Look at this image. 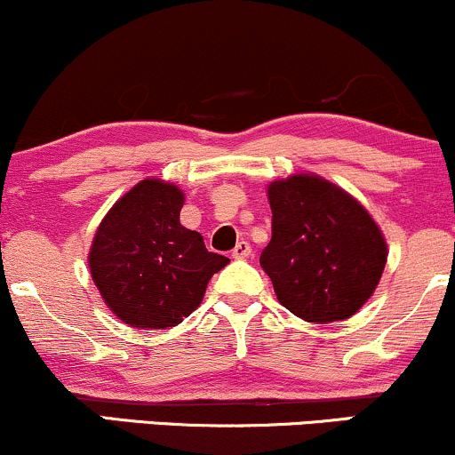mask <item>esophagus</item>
I'll use <instances>...</instances> for the list:
<instances>
[{
  "instance_id": "34e87169",
  "label": "esophagus",
  "mask_w": 455,
  "mask_h": 455,
  "mask_svg": "<svg viewBox=\"0 0 455 455\" xmlns=\"http://www.w3.org/2000/svg\"><path fill=\"white\" fill-rule=\"evenodd\" d=\"M250 252H252V245H250L248 242H237V245L233 248V259H248Z\"/></svg>"
}]
</instances>
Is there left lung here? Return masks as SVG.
<instances>
[{
	"label": "left lung",
	"mask_w": 455,
	"mask_h": 455,
	"mask_svg": "<svg viewBox=\"0 0 455 455\" xmlns=\"http://www.w3.org/2000/svg\"><path fill=\"white\" fill-rule=\"evenodd\" d=\"M271 242L260 267L278 301L307 323L353 316L377 289L387 243L351 195L316 175L269 186Z\"/></svg>",
	"instance_id": "obj_1"
}]
</instances>
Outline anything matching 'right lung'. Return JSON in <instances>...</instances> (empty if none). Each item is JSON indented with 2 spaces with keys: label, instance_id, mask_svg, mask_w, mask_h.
<instances>
[{
  "label": "right lung",
  "instance_id": "1",
  "mask_svg": "<svg viewBox=\"0 0 455 455\" xmlns=\"http://www.w3.org/2000/svg\"><path fill=\"white\" fill-rule=\"evenodd\" d=\"M184 192L143 180L104 216L90 252L104 304L130 327L166 329L190 316L207 282L228 263L201 233L181 227Z\"/></svg>",
  "mask_w": 455,
  "mask_h": 455
}]
</instances>
